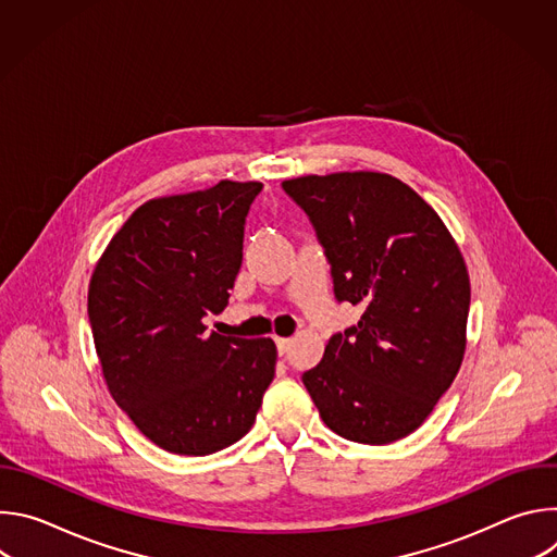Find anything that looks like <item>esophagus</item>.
I'll return each mask as SVG.
<instances>
[{"mask_svg":"<svg viewBox=\"0 0 557 557\" xmlns=\"http://www.w3.org/2000/svg\"><path fill=\"white\" fill-rule=\"evenodd\" d=\"M275 344H277L280 355H286L290 348V339H286V337H275Z\"/></svg>","mask_w":557,"mask_h":557,"instance_id":"obj_1","label":"esophagus"}]
</instances>
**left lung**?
<instances>
[{"label": "left lung", "mask_w": 557, "mask_h": 557, "mask_svg": "<svg viewBox=\"0 0 557 557\" xmlns=\"http://www.w3.org/2000/svg\"><path fill=\"white\" fill-rule=\"evenodd\" d=\"M282 187L320 237L335 297L363 308L301 381L335 434L399 441L460 370L471 293L462 253L438 213L389 174H310Z\"/></svg>", "instance_id": "obj_1"}]
</instances>
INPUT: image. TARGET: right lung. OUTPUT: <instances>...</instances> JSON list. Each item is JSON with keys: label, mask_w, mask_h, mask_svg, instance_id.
I'll return each instance as SVG.
<instances>
[{"label": "right lung", "mask_w": 557, "mask_h": 557, "mask_svg": "<svg viewBox=\"0 0 557 557\" xmlns=\"http://www.w3.org/2000/svg\"><path fill=\"white\" fill-rule=\"evenodd\" d=\"M262 183L151 198L114 233L88 288L106 385L153 445L207 456L240 441L273 381L271 337L209 333L243 264L245 220Z\"/></svg>", "instance_id": "right-lung-1"}]
</instances>
